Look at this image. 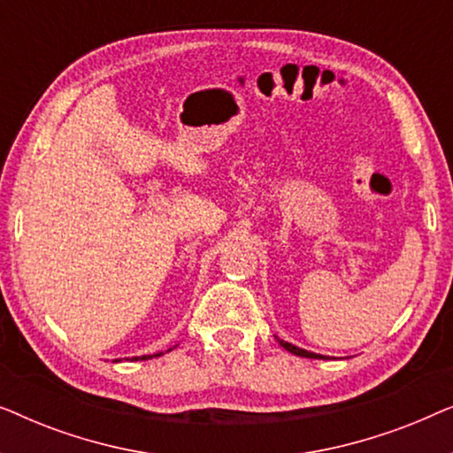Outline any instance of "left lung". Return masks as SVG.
I'll return each instance as SVG.
<instances>
[{"label": "left lung", "mask_w": 453, "mask_h": 453, "mask_svg": "<svg viewBox=\"0 0 453 453\" xmlns=\"http://www.w3.org/2000/svg\"><path fill=\"white\" fill-rule=\"evenodd\" d=\"M276 340H278V342H280L282 349H287L288 352H293V355H296V357H307V358H326V357H321V355H315V352L303 350V349H299V346H295V344H290V342H284V340H280V338H276Z\"/></svg>", "instance_id": "obj_1"}]
</instances>
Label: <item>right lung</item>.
Instances as JSON below:
<instances>
[{"label": "right lung", "mask_w": 453, "mask_h": 453, "mask_svg": "<svg viewBox=\"0 0 453 453\" xmlns=\"http://www.w3.org/2000/svg\"><path fill=\"white\" fill-rule=\"evenodd\" d=\"M171 350V349H169ZM169 350H166V352H169ZM160 355H163V352H157V355H144V357H134V361H138V358H140V361H148V358H152V357H160Z\"/></svg>", "instance_id": "right-lung-1"}]
</instances>
